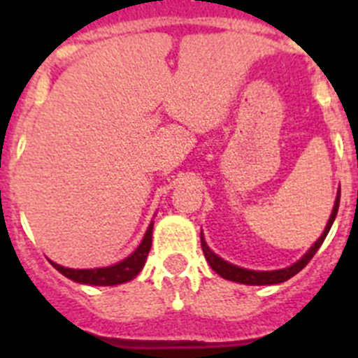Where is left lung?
<instances>
[{"mask_svg":"<svg viewBox=\"0 0 358 358\" xmlns=\"http://www.w3.org/2000/svg\"><path fill=\"white\" fill-rule=\"evenodd\" d=\"M339 201H341V192H337V199H335V204H334V210H331L330 215V220H328L327 227L322 231V235L319 236L317 242L312 245V248L306 251V255L303 256L301 260H297L296 264L290 265L287 268H278V271H249V268H242V267H236V265L229 264V262L222 260L220 256L215 255L210 248H208V243L204 242V236L201 233V245H202V251H204V256H206L208 264L210 267L213 268L215 273L218 276H222L224 280H229V281H236V283H243V285H276V283H283V281L290 280L292 276H296L306 264H308L314 255L317 252V249L321 248V243L324 242L327 238L328 231H330L331 224H334L335 217H337V210H339Z\"/></svg>","mask_w":358,"mask_h":358,"instance_id":"obj_1","label":"left lung"}]
</instances>
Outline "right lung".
Returning <instances> with one entry per match:
<instances>
[{
    "instance_id": "right-lung-1",
    "label": "right lung",
    "mask_w": 358,
    "mask_h": 358,
    "mask_svg": "<svg viewBox=\"0 0 358 358\" xmlns=\"http://www.w3.org/2000/svg\"><path fill=\"white\" fill-rule=\"evenodd\" d=\"M152 227H154V222L148 226L147 233H145L143 240H141V243L138 245V249H136L131 256H127L125 260L118 262L116 265L98 268H68L62 267V265L59 264H53V262L52 265L59 271V273L64 274L66 278L77 281V283H84V285L110 287L125 283V281H131L132 278H136L140 274L145 262H147L148 251H150L152 245Z\"/></svg>"
}]
</instances>
